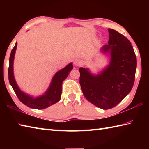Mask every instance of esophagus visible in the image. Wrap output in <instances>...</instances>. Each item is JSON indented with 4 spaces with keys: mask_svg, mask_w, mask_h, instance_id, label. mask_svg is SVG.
Instances as JSON below:
<instances>
[{
    "mask_svg": "<svg viewBox=\"0 0 149 149\" xmlns=\"http://www.w3.org/2000/svg\"><path fill=\"white\" fill-rule=\"evenodd\" d=\"M74 65H75V66H80V65L82 64V61L80 59L77 58V59H75L74 60Z\"/></svg>",
    "mask_w": 149,
    "mask_h": 149,
    "instance_id": "esophagus-1",
    "label": "esophagus"
}]
</instances>
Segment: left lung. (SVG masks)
Here are the masks:
<instances>
[{
	"instance_id": "left-lung-1",
	"label": "left lung",
	"mask_w": 149,
	"mask_h": 149,
	"mask_svg": "<svg viewBox=\"0 0 149 149\" xmlns=\"http://www.w3.org/2000/svg\"><path fill=\"white\" fill-rule=\"evenodd\" d=\"M108 45L102 48L110 51V65L97 75L80 68L79 84L87 100L104 110L118 105L127 95L134 84L137 58L132 45L124 35L108 29Z\"/></svg>"
}]
</instances>
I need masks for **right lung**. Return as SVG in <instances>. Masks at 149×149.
<instances>
[{
    "label": "right lung",
    "mask_w": 149,
    "mask_h": 149,
    "mask_svg": "<svg viewBox=\"0 0 149 149\" xmlns=\"http://www.w3.org/2000/svg\"><path fill=\"white\" fill-rule=\"evenodd\" d=\"M17 47V42L11 51L9 60L8 68V79L10 84L13 88L15 93L18 98V99L23 104L29 108L34 109H43L50 107L55 103L58 102L61 98L62 94V84L64 80L68 77L70 72L73 69L72 63H70L66 65L64 68L58 72L52 78V82L50 84L49 89L43 95L37 98H32L25 94L19 89L16 81L14 79L13 73V63L15 52Z\"/></svg>",
    "instance_id": "add662e5"
}]
</instances>
